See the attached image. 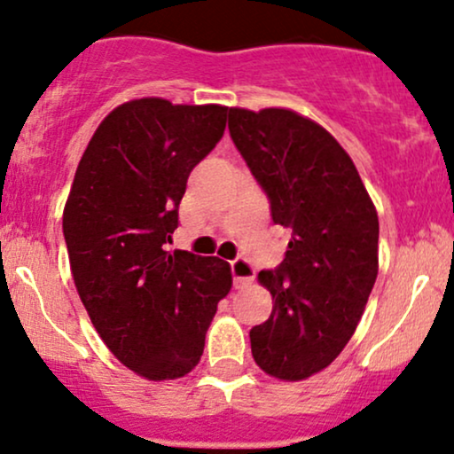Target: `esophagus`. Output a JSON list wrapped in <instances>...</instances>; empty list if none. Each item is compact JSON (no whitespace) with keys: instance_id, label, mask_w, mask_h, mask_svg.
<instances>
[{"instance_id":"obj_1","label":"esophagus","mask_w":454,"mask_h":454,"mask_svg":"<svg viewBox=\"0 0 454 454\" xmlns=\"http://www.w3.org/2000/svg\"><path fill=\"white\" fill-rule=\"evenodd\" d=\"M231 270H232V279H234V287H247L254 283L255 279V269L251 262L245 258H237L231 262Z\"/></svg>"}]
</instances>
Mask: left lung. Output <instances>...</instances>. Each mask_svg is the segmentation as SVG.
Instances as JSON below:
<instances>
[{
    "mask_svg": "<svg viewBox=\"0 0 454 454\" xmlns=\"http://www.w3.org/2000/svg\"><path fill=\"white\" fill-rule=\"evenodd\" d=\"M231 137L287 228L286 260L262 270L275 307L251 327L266 374L302 380L351 340L379 275V215L353 160L324 127L289 109L232 107Z\"/></svg>",
    "mask_w": 454,
    "mask_h": 454,
    "instance_id": "obj_1",
    "label": "left lung"
}]
</instances>
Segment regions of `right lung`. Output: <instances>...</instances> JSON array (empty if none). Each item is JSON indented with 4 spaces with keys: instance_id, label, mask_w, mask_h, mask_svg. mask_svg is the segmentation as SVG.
I'll list each match as a JSON object with an SVG mask.
<instances>
[{
    "instance_id": "right-lung-1",
    "label": "right lung",
    "mask_w": 454,
    "mask_h": 454,
    "mask_svg": "<svg viewBox=\"0 0 454 454\" xmlns=\"http://www.w3.org/2000/svg\"><path fill=\"white\" fill-rule=\"evenodd\" d=\"M228 107L137 99L114 109L82 156L63 211L80 300L109 351L150 380L185 376L205 348L228 262L167 251L188 175L215 147Z\"/></svg>"
}]
</instances>
